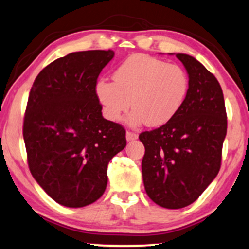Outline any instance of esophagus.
Returning <instances> with one entry per match:
<instances>
[{
	"instance_id": "obj_1",
	"label": "esophagus",
	"mask_w": 249,
	"mask_h": 249,
	"mask_svg": "<svg viewBox=\"0 0 249 249\" xmlns=\"http://www.w3.org/2000/svg\"><path fill=\"white\" fill-rule=\"evenodd\" d=\"M137 137H139V135H137L136 133H133V131H127V133H125V139H127V141H134Z\"/></svg>"
}]
</instances>
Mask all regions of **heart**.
<instances>
[{
	"mask_svg": "<svg viewBox=\"0 0 249 249\" xmlns=\"http://www.w3.org/2000/svg\"><path fill=\"white\" fill-rule=\"evenodd\" d=\"M113 80L100 79L95 85L105 116L119 121L131 105L128 121L134 125L166 124L182 107L189 89L182 67L145 54L127 58L114 71Z\"/></svg>",
	"mask_w": 249,
	"mask_h": 249,
	"instance_id": "heart-1",
	"label": "heart"
}]
</instances>
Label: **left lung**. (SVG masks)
I'll return each mask as SVG.
<instances>
[{"mask_svg":"<svg viewBox=\"0 0 249 249\" xmlns=\"http://www.w3.org/2000/svg\"><path fill=\"white\" fill-rule=\"evenodd\" d=\"M189 74L182 107L160 128L143 131L144 189L154 203L182 209L199 198L220 170L227 115L220 84L189 54L177 53Z\"/></svg>","mask_w":249,"mask_h":249,"instance_id":"obj_1","label":"left lung"}]
</instances>
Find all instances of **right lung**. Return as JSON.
<instances>
[{"mask_svg": "<svg viewBox=\"0 0 249 249\" xmlns=\"http://www.w3.org/2000/svg\"><path fill=\"white\" fill-rule=\"evenodd\" d=\"M112 50L73 52L52 61L35 79L23 137L31 175L66 207L94 203L107 186L109 160L124 149L125 130L102 116L95 94Z\"/></svg>", "mask_w": 249, "mask_h": 249, "instance_id": "right-lung-1", "label": "right lung"}]
</instances>
